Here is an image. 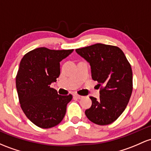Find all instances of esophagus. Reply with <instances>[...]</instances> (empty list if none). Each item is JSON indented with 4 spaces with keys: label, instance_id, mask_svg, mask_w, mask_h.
<instances>
[{
    "label": "esophagus",
    "instance_id": "obj_1",
    "mask_svg": "<svg viewBox=\"0 0 151 151\" xmlns=\"http://www.w3.org/2000/svg\"><path fill=\"white\" fill-rule=\"evenodd\" d=\"M74 97H76V98H77V99H82V97H82V96L79 95V94H77V93H74Z\"/></svg>",
    "mask_w": 151,
    "mask_h": 151
}]
</instances>
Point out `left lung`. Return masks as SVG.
<instances>
[{
    "label": "left lung",
    "mask_w": 151,
    "mask_h": 151,
    "mask_svg": "<svg viewBox=\"0 0 151 151\" xmlns=\"http://www.w3.org/2000/svg\"><path fill=\"white\" fill-rule=\"evenodd\" d=\"M90 64L92 79L101 87L100 99L90 97L92 106L85 110L91 122L106 125L115 121L126 108L132 92V72L119 47L103 44L76 49Z\"/></svg>",
    "instance_id": "left-lung-1"
}]
</instances>
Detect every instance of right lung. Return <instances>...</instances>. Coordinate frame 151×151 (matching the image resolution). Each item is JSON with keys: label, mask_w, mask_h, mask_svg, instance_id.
<instances>
[{"label": "right lung", "mask_w": 151, "mask_h": 151, "mask_svg": "<svg viewBox=\"0 0 151 151\" xmlns=\"http://www.w3.org/2000/svg\"><path fill=\"white\" fill-rule=\"evenodd\" d=\"M73 51L40 47L24 56L16 78L23 112L34 125L51 128L60 123L72 95H60L50 87L60 74V62Z\"/></svg>", "instance_id": "1"}]
</instances>
